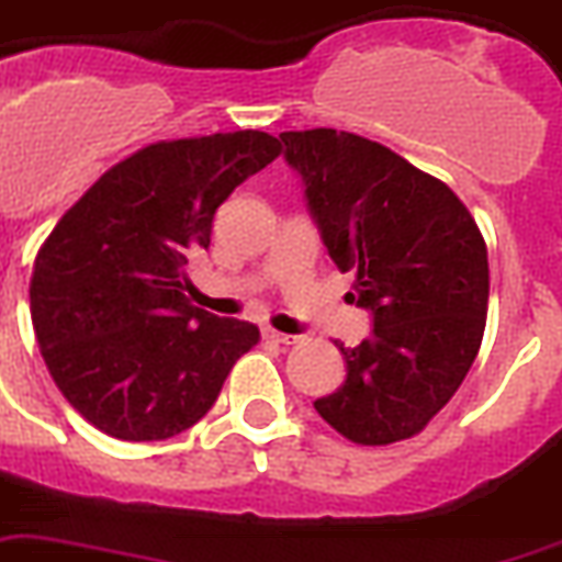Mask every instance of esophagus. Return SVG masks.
Masks as SVG:
<instances>
[{
	"instance_id": "obj_1",
	"label": "esophagus",
	"mask_w": 562,
	"mask_h": 562,
	"mask_svg": "<svg viewBox=\"0 0 562 562\" xmlns=\"http://www.w3.org/2000/svg\"><path fill=\"white\" fill-rule=\"evenodd\" d=\"M266 340H271V344L291 346V344H296L300 337H296V335H285V331H277V328H266Z\"/></svg>"
}]
</instances>
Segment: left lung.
<instances>
[{
	"instance_id": "left-lung-1",
	"label": "left lung",
	"mask_w": 562,
	"mask_h": 562,
	"mask_svg": "<svg viewBox=\"0 0 562 562\" xmlns=\"http://www.w3.org/2000/svg\"><path fill=\"white\" fill-rule=\"evenodd\" d=\"M285 161L328 257L355 273L372 337L344 349L346 381L314 401L355 445L413 439L453 398L487 321V248L476 218L439 178L352 132H282Z\"/></svg>"
}]
</instances>
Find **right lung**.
<instances>
[{"label": "right lung", "instance_id": "obj_1", "mask_svg": "<svg viewBox=\"0 0 562 562\" xmlns=\"http://www.w3.org/2000/svg\"><path fill=\"white\" fill-rule=\"evenodd\" d=\"M282 153L268 132L158 140L63 213L31 273V323L66 401L112 439L161 441L216 404L254 323L195 308L190 259L218 204Z\"/></svg>", "mask_w": 562, "mask_h": 562}]
</instances>
